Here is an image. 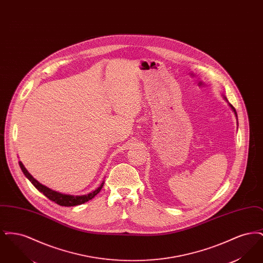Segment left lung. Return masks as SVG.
Segmentation results:
<instances>
[{
    "instance_id": "obj_1",
    "label": "left lung",
    "mask_w": 263,
    "mask_h": 263,
    "mask_svg": "<svg viewBox=\"0 0 263 263\" xmlns=\"http://www.w3.org/2000/svg\"><path fill=\"white\" fill-rule=\"evenodd\" d=\"M229 104H230V106H231V108H232V109H233V111H234V112H235V114H236V116H237V117H238V115H237V112H236V109H235V107H234V106H233V105H232V104H231V103H229Z\"/></svg>"
}]
</instances>
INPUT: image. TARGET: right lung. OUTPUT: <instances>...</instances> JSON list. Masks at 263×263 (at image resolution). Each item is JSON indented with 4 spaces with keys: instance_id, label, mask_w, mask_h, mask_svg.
I'll return each instance as SVG.
<instances>
[{
    "instance_id": "obj_1",
    "label": "right lung",
    "mask_w": 263,
    "mask_h": 263,
    "mask_svg": "<svg viewBox=\"0 0 263 263\" xmlns=\"http://www.w3.org/2000/svg\"><path fill=\"white\" fill-rule=\"evenodd\" d=\"M20 166L23 171V173L25 174V176L29 179V181L34 185V187L38 189V191L42 192L48 199L51 201L57 203L60 206H65V207H71V206H77V205H81L85 202H88V200L92 199L99 192L100 189L103 186V182L101 183L100 187L98 188L97 190H95L93 192L89 193L88 195H82V196H74V195H68V194H62L60 192L54 191L50 188L44 186L43 184L39 183L35 178L32 177V175H30L26 170H25L24 164L20 162Z\"/></svg>"
}]
</instances>
